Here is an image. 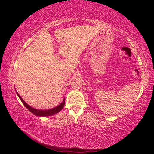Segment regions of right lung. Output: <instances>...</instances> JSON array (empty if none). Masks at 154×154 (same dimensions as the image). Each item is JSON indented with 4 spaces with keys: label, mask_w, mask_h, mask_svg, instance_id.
Masks as SVG:
<instances>
[{
    "label": "right lung",
    "mask_w": 154,
    "mask_h": 154,
    "mask_svg": "<svg viewBox=\"0 0 154 154\" xmlns=\"http://www.w3.org/2000/svg\"><path fill=\"white\" fill-rule=\"evenodd\" d=\"M16 94L18 96V97L20 98V100L22 101V103L24 104V105L26 107V109H28V111H30L31 113L35 114V116H39V117H48V116H53L54 114H56L59 113L60 111L62 109H63L64 106V104H65V99H63V101L59 105H58L56 107L54 108H52L51 109H47V110H41V109H36L32 107V106H30V105H28V104L25 102V101L23 100V99L21 98V96L19 95V94H18L16 92Z\"/></svg>",
    "instance_id": "add662e5"
}]
</instances>
